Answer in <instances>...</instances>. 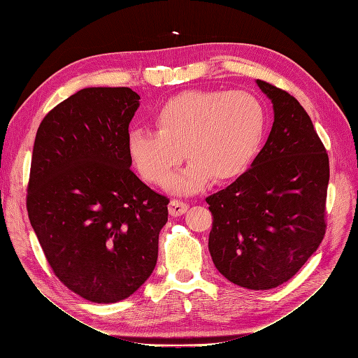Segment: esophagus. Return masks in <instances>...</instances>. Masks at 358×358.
Segmentation results:
<instances>
[{
  "label": "esophagus",
  "instance_id": "1",
  "mask_svg": "<svg viewBox=\"0 0 358 358\" xmlns=\"http://www.w3.org/2000/svg\"><path fill=\"white\" fill-rule=\"evenodd\" d=\"M188 203H185L183 200H178V199H173L169 204V212L171 216H180L188 210Z\"/></svg>",
  "mask_w": 358,
  "mask_h": 358
}]
</instances>
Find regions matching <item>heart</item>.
I'll return each instance as SVG.
<instances>
[{
	"instance_id": "b5f03b06",
	"label": "heart",
	"mask_w": 358,
	"mask_h": 358,
	"mask_svg": "<svg viewBox=\"0 0 358 358\" xmlns=\"http://www.w3.org/2000/svg\"><path fill=\"white\" fill-rule=\"evenodd\" d=\"M152 121L155 131H129V159L145 180L162 185L185 154L189 164L171 187L192 194L210 176L233 180L251 167L266 136L267 113L245 91H185L161 104Z\"/></svg>"
}]
</instances>
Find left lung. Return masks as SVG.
<instances>
[{"mask_svg":"<svg viewBox=\"0 0 358 358\" xmlns=\"http://www.w3.org/2000/svg\"><path fill=\"white\" fill-rule=\"evenodd\" d=\"M257 85L273 104L272 131L251 169L206 201L215 267L236 285L270 289L294 276L326 234L330 167L294 96L264 80Z\"/></svg>","mask_w":358,"mask_h":358,"instance_id":"1","label":"left lung"}]
</instances>
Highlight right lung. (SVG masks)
I'll return each instance as SVG.
<instances>
[{"mask_svg":"<svg viewBox=\"0 0 358 358\" xmlns=\"http://www.w3.org/2000/svg\"><path fill=\"white\" fill-rule=\"evenodd\" d=\"M140 96L85 88L43 119L32 149L27 209L53 273L80 297L116 303L154 272L169 199L131 167L128 125Z\"/></svg>","mask_w":358,"mask_h":358,"instance_id":"add662e5","label":"right lung"}]
</instances>
